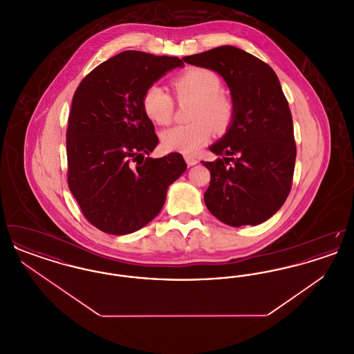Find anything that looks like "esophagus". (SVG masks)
Instances as JSON below:
<instances>
[{"label":"esophagus","mask_w":354,"mask_h":354,"mask_svg":"<svg viewBox=\"0 0 354 354\" xmlns=\"http://www.w3.org/2000/svg\"><path fill=\"white\" fill-rule=\"evenodd\" d=\"M185 163H187L188 166H195V165L199 163L198 158H196V156H192V155H185Z\"/></svg>","instance_id":"34e87169"}]
</instances>
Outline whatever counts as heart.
Returning <instances> with one entry per match:
<instances>
[{
    "label": "heart",
    "instance_id": "obj_1",
    "mask_svg": "<svg viewBox=\"0 0 354 354\" xmlns=\"http://www.w3.org/2000/svg\"><path fill=\"white\" fill-rule=\"evenodd\" d=\"M179 101H194L188 124H180L162 133L166 151L194 153L212 136V126L224 130L235 113L234 101L221 91L219 75L209 68H187L172 80ZM142 109L156 124H169L174 115V101L159 84H151L142 95Z\"/></svg>",
    "mask_w": 354,
    "mask_h": 354
}]
</instances>
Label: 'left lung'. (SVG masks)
Masks as SVG:
<instances>
[{
  "instance_id": "8db88e82",
  "label": "left lung",
  "mask_w": 354,
  "mask_h": 354,
  "mask_svg": "<svg viewBox=\"0 0 354 354\" xmlns=\"http://www.w3.org/2000/svg\"><path fill=\"white\" fill-rule=\"evenodd\" d=\"M183 61L216 71L230 87L234 118L209 150L215 162L204 192L209 212L231 227L272 218L292 188L296 160L292 114L273 68L235 46H219Z\"/></svg>"
}]
</instances>
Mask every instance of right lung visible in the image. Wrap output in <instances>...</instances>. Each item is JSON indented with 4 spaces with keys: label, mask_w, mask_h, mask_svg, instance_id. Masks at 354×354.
Wrapping results in <instances>:
<instances>
[{
    "label": "right lung",
    "mask_w": 354,
    "mask_h": 354,
    "mask_svg": "<svg viewBox=\"0 0 354 354\" xmlns=\"http://www.w3.org/2000/svg\"><path fill=\"white\" fill-rule=\"evenodd\" d=\"M183 65L178 57L122 51L90 71L74 93L68 185L84 218L102 232L127 235L143 228L187 169L178 152L149 156L159 139L142 109L146 88Z\"/></svg>",
    "instance_id": "add662e5"
}]
</instances>
